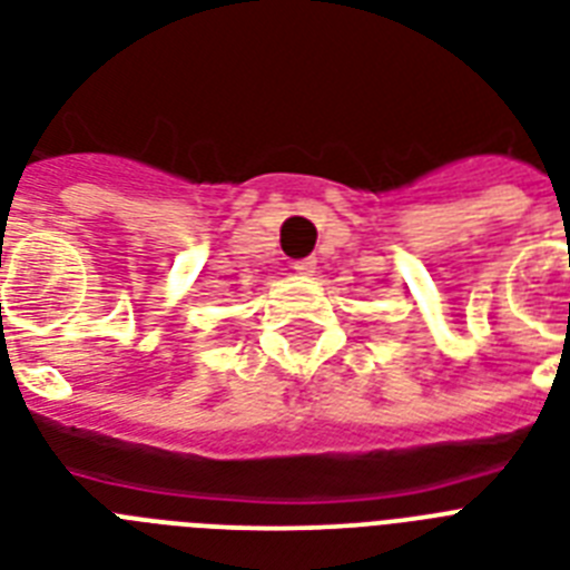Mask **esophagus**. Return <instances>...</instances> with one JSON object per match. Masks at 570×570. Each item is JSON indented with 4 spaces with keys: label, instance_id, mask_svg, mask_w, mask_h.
Here are the masks:
<instances>
[{
    "label": "esophagus",
    "instance_id": "obj_1",
    "mask_svg": "<svg viewBox=\"0 0 570 570\" xmlns=\"http://www.w3.org/2000/svg\"><path fill=\"white\" fill-rule=\"evenodd\" d=\"M293 269L298 272V275H313V272H316V261H313V257H307V261H295Z\"/></svg>",
    "mask_w": 570,
    "mask_h": 570
}]
</instances>
